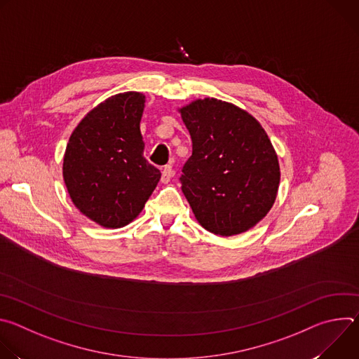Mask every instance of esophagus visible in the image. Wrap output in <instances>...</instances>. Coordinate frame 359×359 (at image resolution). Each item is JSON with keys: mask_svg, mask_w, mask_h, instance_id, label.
<instances>
[{"mask_svg": "<svg viewBox=\"0 0 359 359\" xmlns=\"http://www.w3.org/2000/svg\"><path fill=\"white\" fill-rule=\"evenodd\" d=\"M173 169H172V166H165L163 168V170H162V182L163 183H169L170 182V179L173 177Z\"/></svg>", "mask_w": 359, "mask_h": 359, "instance_id": "1", "label": "esophagus"}]
</instances>
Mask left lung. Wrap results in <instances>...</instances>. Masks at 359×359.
Wrapping results in <instances>:
<instances>
[{"label": "left lung", "mask_w": 359, "mask_h": 359, "mask_svg": "<svg viewBox=\"0 0 359 359\" xmlns=\"http://www.w3.org/2000/svg\"><path fill=\"white\" fill-rule=\"evenodd\" d=\"M179 112L193 146L180 183L197 222L224 237L250 230L273 208L280 184L266 130L245 111L215 97Z\"/></svg>", "instance_id": "1"}]
</instances>
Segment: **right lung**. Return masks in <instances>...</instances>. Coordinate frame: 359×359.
<instances>
[{
  "label": "right lung",
  "instance_id": "add662e5",
  "mask_svg": "<svg viewBox=\"0 0 359 359\" xmlns=\"http://www.w3.org/2000/svg\"><path fill=\"white\" fill-rule=\"evenodd\" d=\"M144 95L125 92L93 108L75 128L64 156V180L78 210L108 229L129 224L161 180L144 156Z\"/></svg>",
  "mask_w": 359,
  "mask_h": 359
}]
</instances>
